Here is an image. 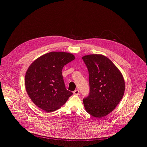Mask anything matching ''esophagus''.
<instances>
[{
	"mask_svg": "<svg viewBox=\"0 0 147 147\" xmlns=\"http://www.w3.org/2000/svg\"><path fill=\"white\" fill-rule=\"evenodd\" d=\"M79 93H80V91H79L78 90H75V91L73 92V94H74V95H78Z\"/></svg>",
	"mask_w": 147,
	"mask_h": 147,
	"instance_id": "1",
	"label": "esophagus"
}]
</instances>
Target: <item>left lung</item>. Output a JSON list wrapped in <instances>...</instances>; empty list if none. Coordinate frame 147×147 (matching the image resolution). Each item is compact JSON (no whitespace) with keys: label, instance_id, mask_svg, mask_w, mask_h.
Returning <instances> with one entry per match:
<instances>
[{"label":"left lung","instance_id":"left-lung-1","mask_svg":"<svg viewBox=\"0 0 147 147\" xmlns=\"http://www.w3.org/2000/svg\"><path fill=\"white\" fill-rule=\"evenodd\" d=\"M89 74L90 93L83 99L86 111L100 118L113 111L122 99L125 90L123 77L108 57L89 55L82 57Z\"/></svg>","mask_w":147,"mask_h":147}]
</instances>
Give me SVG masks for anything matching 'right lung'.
I'll list each match as a JSON object with an SVG mask.
<instances>
[{"label":"right lung","mask_w":147,"mask_h":147,"mask_svg":"<svg viewBox=\"0 0 147 147\" xmlns=\"http://www.w3.org/2000/svg\"><path fill=\"white\" fill-rule=\"evenodd\" d=\"M74 59L70 53L51 52L36 59L28 67L25 77L27 92L44 111H55L73 95L66 88L61 70Z\"/></svg>","instance_id":"add662e5"}]
</instances>
